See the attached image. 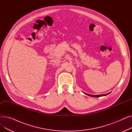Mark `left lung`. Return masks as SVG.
<instances>
[{
	"label": "left lung",
	"mask_w": 132,
	"mask_h": 132,
	"mask_svg": "<svg viewBox=\"0 0 132 132\" xmlns=\"http://www.w3.org/2000/svg\"><path fill=\"white\" fill-rule=\"evenodd\" d=\"M85 94H86L88 96H91V97H101V96H106L108 94H109V93L107 94H104V95H90V94H86V93H85Z\"/></svg>",
	"instance_id": "1"
}]
</instances>
